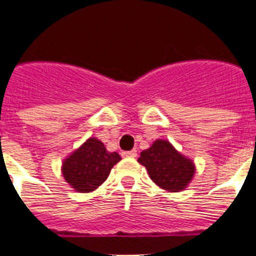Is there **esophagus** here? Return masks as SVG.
Here are the masks:
<instances>
[{
	"label": "esophagus",
	"mask_w": 256,
	"mask_h": 256,
	"mask_svg": "<svg viewBox=\"0 0 256 256\" xmlns=\"http://www.w3.org/2000/svg\"><path fill=\"white\" fill-rule=\"evenodd\" d=\"M120 156L124 158H136V150H130V152H122Z\"/></svg>",
	"instance_id": "esophagus-1"
}]
</instances>
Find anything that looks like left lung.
I'll return each mask as SVG.
<instances>
[{"label":"left lung","instance_id":"1","mask_svg":"<svg viewBox=\"0 0 256 256\" xmlns=\"http://www.w3.org/2000/svg\"><path fill=\"white\" fill-rule=\"evenodd\" d=\"M156 184L170 192L182 191L195 174L194 162L176 152L166 140H156L138 158Z\"/></svg>","mask_w":256,"mask_h":256}]
</instances>
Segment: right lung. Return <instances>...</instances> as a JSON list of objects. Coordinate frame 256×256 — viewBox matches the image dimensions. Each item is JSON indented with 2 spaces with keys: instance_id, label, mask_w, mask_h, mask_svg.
<instances>
[{
  "instance_id": "1",
  "label": "right lung",
  "mask_w": 256,
  "mask_h": 256,
  "mask_svg": "<svg viewBox=\"0 0 256 256\" xmlns=\"http://www.w3.org/2000/svg\"><path fill=\"white\" fill-rule=\"evenodd\" d=\"M120 160L118 152H110L96 138H88L62 162V175L78 192H90L108 179L112 166Z\"/></svg>"
}]
</instances>
